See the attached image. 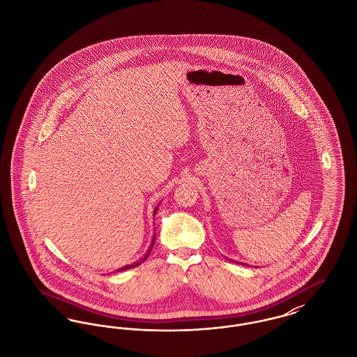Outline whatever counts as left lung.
<instances>
[{"label": "left lung", "instance_id": "1", "mask_svg": "<svg viewBox=\"0 0 357 357\" xmlns=\"http://www.w3.org/2000/svg\"><path fill=\"white\" fill-rule=\"evenodd\" d=\"M236 264H238V262H236ZM243 265H245V264H243Z\"/></svg>", "mask_w": 357, "mask_h": 357}]
</instances>
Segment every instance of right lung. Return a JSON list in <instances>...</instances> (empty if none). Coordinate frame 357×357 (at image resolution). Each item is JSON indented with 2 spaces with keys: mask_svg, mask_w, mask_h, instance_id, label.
Masks as SVG:
<instances>
[{
  "mask_svg": "<svg viewBox=\"0 0 357 357\" xmlns=\"http://www.w3.org/2000/svg\"><path fill=\"white\" fill-rule=\"evenodd\" d=\"M156 210H158V206H156V207H155V210H153V215H155ZM153 243H155V237L153 238V242H151V245H150V248H149L147 253H146V255H144V257H143V258H142L140 261H137V262H135V264H131V265H127V266H123V268H120L118 272H121V271H127V269H132V268H136L137 265H140L142 262H144V261H146V258H147V257L150 255V253H151V250H153Z\"/></svg>",
  "mask_w": 357,
  "mask_h": 357,
  "instance_id": "right-lung-1",
  "label": "right lung"
}]
</instances>
